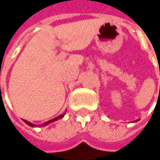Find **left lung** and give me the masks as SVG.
<instances>
[{"label":"left lung","mask_w":160,"mask_h":160,"mask_svg":"<svg viewBox=\"0 0 160 160\" xmlns=\"http://www.w3.org/2000/svg\"><path fill=\"white\" fill-rule=\"evenodd\" d=\"M139 121V119H137V120H134V121H133V123H135V122H138Z\"/></svg>","instance_id":"1"}]
</instances>
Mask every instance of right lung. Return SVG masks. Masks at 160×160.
<instances>
[{
  "mask_svg": "<svg viewBox=\"0 0 160 160\" xmlns=\"http://www.w3.org/2000/svg\"><path fill=\"white\" fill-rule=\"evenodd\" d=\"M65 116V113L64 114H61V115H59V116H58L57 118H54L53 119H51L49 120V121H46V122H44V123H42V125H38V126H36V125H34V124H33V123H30V122H28V121H27V120L23 119V121L27 124V125H28L29 126H31V127H37V126H39V127H42V126H48L49 124H51V123H53V122H55V121H57V120L58 119H61V118H63Z\"/></svg>",
  "mask_w": 160,
  "mask_h": 160,
  "instance_id": "obj_1",
  "label": "right lung"
}]
</instances>
